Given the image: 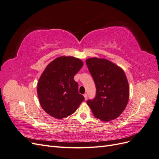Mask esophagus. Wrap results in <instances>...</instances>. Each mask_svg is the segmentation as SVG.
<instances>
[{"mask_svg": "<svg viewBox=\"0 0 159 159\" xmlns=\"http://www.w3.org/2000/svg\"><path fill=\"white\" fill-rule=\"evenodd\" d=\"M84 96L85 100H87V99H88V95H87V93H85V94L84 95Z\"/></svg>", "mask_w": 159, "mask_h": 159, "instance_id": "esophagus-1", "label": "esophagus"}]
</instances>
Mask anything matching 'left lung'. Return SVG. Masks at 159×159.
Wrapping results in <instances>:
<instances>
[{
  "instance_id": "8db88e82",
  "label": "left lung",
  "mask_w": 159,
  "mask_h": 159,
  "mask_svg": "<svg viewBox=\"0 0 159 159\" xmlns=\"http://www.w3.org/2000/svg\"><path fill=\"white\" fill-rule=\"evenodd\" d=\"M96 86V95L87 103L94 116L103 121L117 118L127 107L128 81L123 70L111 61L98 57L86 60Z\"/></svg>"
}]
</instances>
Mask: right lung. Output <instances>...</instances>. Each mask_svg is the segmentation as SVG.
Masks as SVG:
<instances>
[{
    "label": "right lung",
    "instance_id": "obj_1",
    "mask_svg": "<svg viewBox=\"0 0 159 159\" xmlns=\"http://www.w3.org/2000/svg\"><path fill=\"white\" fill-rule=\"evenodd\" d=\"M83 61L73 56L56 57L46 66L38 82L37 93L41 107L58 119L68 117L78 108L84 97L78 92L74 75Z\"/></svg>",
    "mask_w": 159,
    "mask_h": 159
}]
</instances>
